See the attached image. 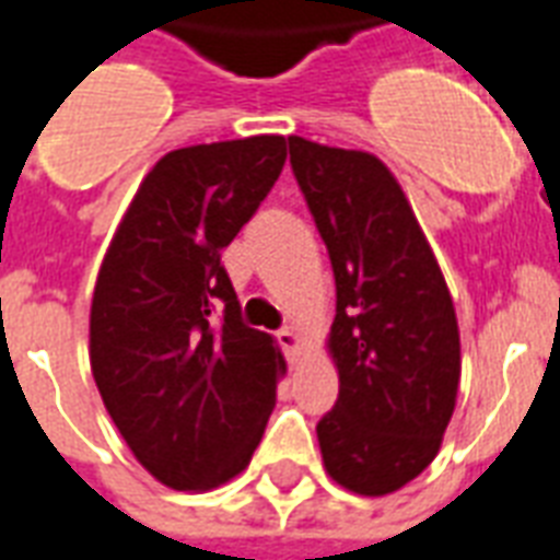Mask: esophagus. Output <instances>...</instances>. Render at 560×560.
<instances>
[{"label":"esophagus","mask_w":560,"mask_h":560,"mask_svg":"<svg viewBox=\"0 0 560 560\" xmlns=\"http://www.w3.org/2000/svg\"><path fill=\"white\" fill-rule=\"evenodd\" d=\"M277 345L283 348V353L289 359L298 357V350H301V339H298V332H294V329H289V327L277 329Z\"/></svg>","instance_id":"esophagus-1"}]
</instances>
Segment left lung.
<instances>
[{
    "mask_svg": "<svg viewBox=\"0 0 560 560\" xmlns=\"http://www.w3.org/2000/svg\"><path fill=\"white\" fill-rule=\"evenodd\" d=\"M289 154L336 275L339 400L318 420L320 456L341 488L383 497L427 470L456 409L453 298L385 163L303 137Z\"/></svg>",
    "mask_w": 560,
    "mask_h": 560,
    "instance_id": "left-lung-1",
    "label": "left lung"
}]
</instances>
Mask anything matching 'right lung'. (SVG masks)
<instances>
[{"instance_id":"obj_1","label":"right lung","mask_w":560,"mask_h":560,"mask_svg":"<svg viewBox=\"0 0 560 560\" xmlns=\"http://www.w3.org/2000/svg\"><path fill=\"white\" fill-rule=\"evenodd\" d=\"M283 137L168 151L133 195L95 280L90 365L116 429L175 491L248 467L285 371L242 320L221 250L266 201Z\"/></svg>"}]
</instances>
